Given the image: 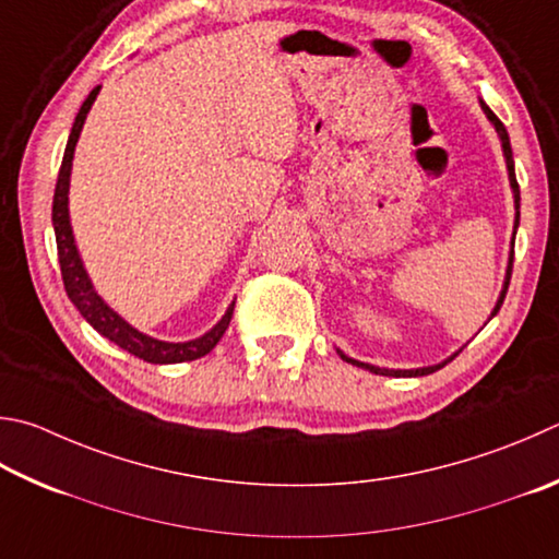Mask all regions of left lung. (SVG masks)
I'll list each match as a JSON object with an SVG mask.
<instances>
[{
  "instance_id": "1",
  "label": "left lung",
  "mask_w": 559,
  "mask_h": 559,
  "mask_svg": "<svg viewBox=\"0 0 559 559\" xmlns=\"http://www.w3.org/2000/svg\"><path fill=\"white\" fill-rule=\"evenodd\" d=\"M481 109H484V115L489 117V121L493 124V129H496V134H499V139H501V146H503V156H506V168H509V180H511V190H513V202H515V222H513V241H515V229H519V222H521V190H519V180H515V168H513V151H511V139H509V131H506V127L501 124V119L493 115V111L486 107L484 103H481ZM513 241H511V257H509V269H506V281H503V288H501V296H499V300H496V308L491 310V318L496 312L501 310V306H503V298H506V290H509V283H511V271H513ZM489 318V320H491ZM340 352V349H337ZM460 354V352H456ZM456 354H452L450 359H444V361H440V364H435V367H423V369H381V367H373V364H364V361H357V359H352V357H347V354H342L340 352V357L344 359V361H349V364H354V367H361V369H367V371H371V373H381V377H425V373H432V371H438V369H442L444 364L448 361H452Z\"/></svg>"
}]
</instances>
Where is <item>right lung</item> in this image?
Segmentation results:
<instances>
[{"label": "right lung", "instance_id": "right-lung-1", "mask_svg": "<svg viewBox=\"0 0 559 559\" xmlns=\"http://www.w3.org/2000/svg\"><path fill=\"white\" fill-rule=\"evenodd\" d=\"M97 93H99V87H95L93 93L87 95L83 107H80V111H78L73 129H70L63 164H60V170H58L56 195H53V231H56V245H58L60 276H63L66 293H68V298L73 300V306L80 310V314H83V318L93 324V328L103 334V337L115 342L117 347L127 349L129 354H134V357H139V359H144L148 364H180V361L200 359L215 349V344L222 340V334H225V330L229 328L231 312H235V302H231L227 312L222 314V320L215 324V328L202 334V337H198V340L164 342V340L148 337V334L139 332L136 328H131V324L121 318V314H117L103 298L97 296L93 288V281H90L87 271L83 266V259H80V253H78L73 227H70V212H68L70 168H73V154H75L80 131H83L85 117H87L90 107H93Z\"/></svg>", "mask_w": 559, "mask_h": 559}]
</instances>
